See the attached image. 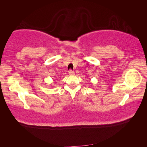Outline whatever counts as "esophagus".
I'll list each match as a JSON object with an SVG mask.
<instances>
[{
    "mask_svg": "<svg viewBox=\"0 0 147 147\" xmlns=\"http://www.w3.org/2000/svg\"><path fill=\"white\" fill-rule=\"evenodd\" d=\"M69 75H74V72L73 71H71V70L69 71Z\"/></svg>",
    "mask_w": 147,
    "mask_h": 147,
    "instance_id": "obj_1",
    "label": "esophagus"
}]
</instances>
